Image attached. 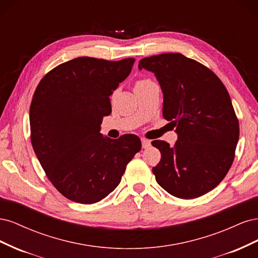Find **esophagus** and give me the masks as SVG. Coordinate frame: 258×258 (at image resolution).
<instances>
[{"instance_id": "1", "label": "esophagus", "mask_w": 258, "mask_h": 258, "mask_svg": "<svg viewBox=\"0 0 258 258\" xmlns=\"http://www.w3.org/2000/svg\"><path fill=\"white\" fill-rule=\"evenodd\" d=\"M141 141H142V147H143V148H147L148 146H151V141H150V140L142 138Z\"/></svg>"}]
</instances>
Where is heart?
I'll return each instance as SVG.
<instances>
[{"instance_id": "1", "label": "heart", "mask_w": 258, "mask_h": 258, "mask_svg": "<svg viewBox=\"0 0 258 258\" xmlns=\"http://www.w3.org/2000/svg\"><path fill=\"white\" fill-rule=\"evenodd\" d=\"M150 82H152V81H150V80H140V81H138V82L136 83L135 87H138V86H143V85H145V84H147V83H150Z\"/></svg>"}]
</instances>
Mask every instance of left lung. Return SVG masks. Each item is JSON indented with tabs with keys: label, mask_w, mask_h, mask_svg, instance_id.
Returning a JSON list of instances; mask_svg holds the SVG:
<instances>
[{
	"label": "left lung",
	"mask_w": 258,
	"mask_h": 258,
	"mask_svg": "<svg viewBox=\"0 0 258 258\" xmlns=\"http://www.w3.org/2000/svg\"><path fill=\"white\" fill-rule=\"evenodd\" d=\"M139 69L153 72L163 93V118L177 134L174 146L153 141L161 159L156 181L174 197L194 199L214 189L229 171L239 140V121L221 80L182 53L143 58Z\"/></svg>",
	"instance_id": "obj_1"
}]
</instances>
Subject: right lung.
<instances>
[{"label": "right lung", "mask_w": 258, "mask_h": 258, "mask_svg": "<svg viewBox=\"0 0 258 258\" xmlns=\"http://www.w3.org/2000/svg\"><path fill=\"white\" fill-rule=\"evenodd\" d=\"M135 61L75 58L37 85L30 106L31 142L49 181L70 200L91 205L105 198L141 150L135 135L114 140L100 134L112 112L110 96Z\"/></svg>", "instance_id": "1"}]
</instances>
